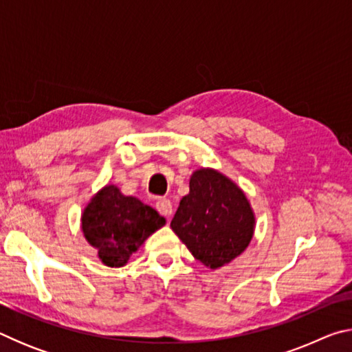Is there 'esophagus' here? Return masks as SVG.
Listing matches in <instances>:
<instances>
[{
    "label": "esophagus",
    "instance_id": "1",
    "mask_svg": "<svg viewBox=\"0 0 352 352\" xmlns=\"http://www.w3.org/2000/svg\"><path fill=\"white\" fill-rule=\"evenodd\" d=\"M155 206H157L158 212L166 217H170L172 212H174V206H172V201L169 199H158Z\"/></svg>",
    "mask_w": 352,
    "mask_h": 352
}]
</instances>
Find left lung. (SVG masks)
Wrapping results in <instances>:
<instances>
[{"instance_id":"left-lung-1","label":"left lung","mask_w":352,"mask_h":352,"mask_svg":"<svg viewBox=\"0 0 352 352\" xmlns=\"http://www.w3.org/2000/svg\"><path fill=\"white\" fill-rule=\"evenodd\" d=\"M170 228L195 259L216 270L245 252L254 233V212L243 190L216 169L190 175L189 194Z\"/></svg>"}]
</instances>
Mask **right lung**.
Wrapping results in <instances>:
<instances>
[{
    "label": "right lung",
    "mask_w": 352,
    "mask_h": 352,
    "mask_svg": "<svg viewBox=\"0 0 352 352\" xmlns=\"http://www.w3.org/2000/svg\"><path fill=\"white\" fill-rule=\"evenodd\" d=\"M82 231L99 259L109 267H122L166 219L115 184H107L82 212Z\"/></svg>",
    "instance_id": "add662e5"
}]
</instances>
